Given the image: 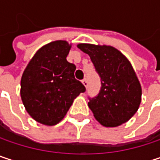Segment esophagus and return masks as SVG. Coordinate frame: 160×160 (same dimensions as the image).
<instances>
[{"mask_svg": "<svg viewBox=\"0 0 160 160\" xmlns=\"http://www.w3.org/2000/svg\"><path fill=\"white\" fill-rule=\"evenodd\" d=\"M81 82H82V84L87 88V86H88V81H87V80H86V79H83V80H81Z\"/></svg>", "mask_w": 160, "mask_h": 160, "instance_id": "obj_1", "label": "esophagus"}]
</instances>
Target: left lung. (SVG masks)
<instances>
[{
	"label": "left lung",
	"instance_id": "left-lung-1",
	"mask_svg": "<svg viewBox=\"0 0 160 160\" xmlns=\"http://www.w3.org/2000/svg\"><path fill=\"white\" fill-rule=\"evenodd\" d=\"M89 54L102 87L88 106L103 126L114 128L127 122L137 112L142 101V87L129 59L110 45L79 43Z\"/></svg>",
	"mask_w": 160,
	"mask_h": 160
}]
</instances>
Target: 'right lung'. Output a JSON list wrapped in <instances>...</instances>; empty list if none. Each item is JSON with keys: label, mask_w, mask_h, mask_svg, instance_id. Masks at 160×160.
Wrapping results in <instances>:
<instances>
[{"label": "right lung", "mask_w": 160, "mask_h": 160, "mask_svg": "<svg viewBox=\"0 0 160 160\" xmlns=\"http://www.w3.org/2000/svg\"><path fill=\"white\" fill-rule=\"evenodd\" d=\"M72 44L51 42L39 49L27 65L20 82V96L29 116L37 122L53 126L67 115L83 84L74 77L76 67L68 62Z\"/></svg>", "instance_id": "add662e5"}]
</instances>
